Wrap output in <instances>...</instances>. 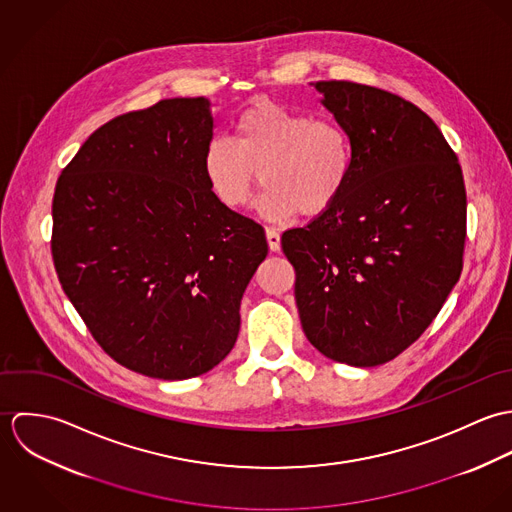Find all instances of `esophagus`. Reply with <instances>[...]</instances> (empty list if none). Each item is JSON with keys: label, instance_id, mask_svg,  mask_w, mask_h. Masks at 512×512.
Segmentation results:
<instances>
[{"label": "esophagus", "instance_id": "1", "mask_svg": "<svg viewBox=\"0 0 512 512\" xmlns=\"http://www.w3.org/2000/svg\"><path fill=\"white\" fill-rule=\"evenodd\" d=\"M266 238H268V246L272 252H280L282 248V240H280V232L276 228H266Z\"/></svg>", "mask_w": 512, "mask_h": 512}]
</instances>
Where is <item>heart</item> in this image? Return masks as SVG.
<instances>
[{
  "label": "heart",
  "mask_w": 512,
  "mask_h": 512,
  "mask_svg": "<svg viewBox=\"0 0 512 512\" xmlns=\"http://www.w3.org/2000/svg\"><path fill=\"white\" fill-rule=\"evenodd\" d=\"M201 169L215 199L228 209H246L264 173L270 187L258 205L264 219L319 217L351 181L353 144L335 120L258 98L236 118L234 142L217 138L207 144Z\"/></svg>",
  "instance_id": "b5f03b06"
}]
</instances>
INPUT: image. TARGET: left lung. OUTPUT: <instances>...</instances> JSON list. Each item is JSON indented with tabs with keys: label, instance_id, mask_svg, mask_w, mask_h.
Here are the masks:
<instances>
[{
	"label": "left lung",
	"instance_id": "obj_1",
	"mask_svg": "<svg viewBox=\"0 0 512 512\" xmlns=\"http://www.w3.org/2000/svg\"><path fill=\"white\" fill-rule=\"evenodd\" d=\"M313 86L351 138L353 175L327 213L282 236L301 327L327 359L384 365L428 329L461 276V165L412 102L347 80Z\"/></svg>",
	"mask_w": 512,
	"mask_h": 512
}]
</instances>
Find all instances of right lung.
<instances>
[{"instance_id": "add662e5", "label": "right lung", "mask_w": 512, "mask_h": 512, "mask_svg": "<svg viewBox=\"0 0 512 512\" xmlns=\"http://www.w3.org/2000/svg\"><path fill=\"white\" fill-rule=\"evenodd\" d=\"M213 128L207 98L159 100L100 126L55 187L51 252L63 290L96 343L151 378L219 365L268 254L264 228L205 181Z\"/></svg>"}]
</instances>
